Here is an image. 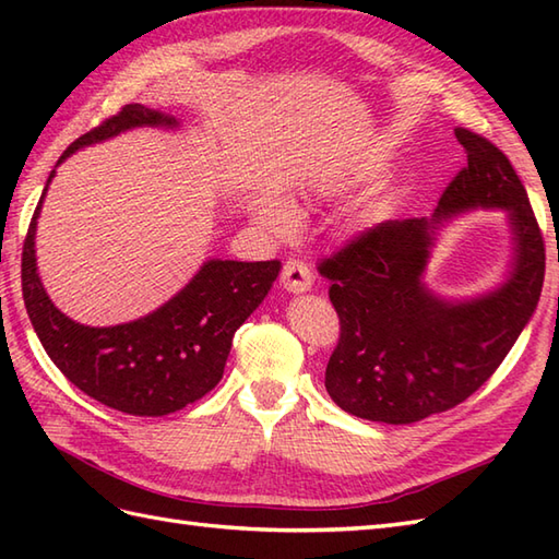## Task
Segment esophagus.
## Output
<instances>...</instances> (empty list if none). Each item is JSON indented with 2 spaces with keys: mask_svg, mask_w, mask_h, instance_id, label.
Wrapping results in <instances>:
<instances>
[{
  "mask_svg": "<svg viewBox=\"0 0 559 559\" xmlns=\"http://www.w3.org/2000/svg\"><path fill=\"white\" fill-rule=\"evenodd\" d=\"M281 286L286 288L293 295L307 293L312 288V271L310 266L305 264L300 259H290L283 264V273H281Z\"/></svg>",
  "mask_w": 559,
  "mask_h": 559,
  "instance_id": "obj_1",
  "label": "esophagus"
}]
</instances>
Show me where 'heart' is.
Wrapping results in <instances>:
<instances>
[{"label": "heart", "instance_id": "obj_1", "mask_svg": "<svg viewBox=\"0 0 559 559\" xmlns=\"http://www.w3.org/2000/svg\"><path fill=\"white\" fill-rule=\"evenodd\" d=\"M257 221L273 235H290L300 223V211L288 197L269 194L259 201Z\"/></svg>", "mask_w": 559, "mask_h": 559}]
</instances>
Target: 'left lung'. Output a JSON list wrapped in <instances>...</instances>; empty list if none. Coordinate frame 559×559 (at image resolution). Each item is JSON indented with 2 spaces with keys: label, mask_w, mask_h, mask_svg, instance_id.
I'll list each match as a JSON object with an SVG mask.
<instances>
[{
  "label": "left lung",
  "mask_w": 559,
  "mask_h": 559,
  "mask_svg": "<svg viewBox=\"0 0 559 559\" xmlns=\"http://www.w3.org/2000/svg\"><path fill=\"white\" fill-rule=\"evenodd\" d=\"M468 165L444 189L432 218L386 221L319 273L341 319L326 365V391L343 411L386 425L418 423L478 391L536 312L545 247L528 194L504 153L454 129ZM471 210H504L513 259L495 289L447 299L424 283L436 233Z\"/></svg>",
  "instance_id": "obj_1"
}]
</instances>
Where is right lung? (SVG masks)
<instances>
[{
  "instance_id": "add662e5",
  "label": "right lung",
  "mask_w": 559,
  "mask_h": 559,
  "mask_svg": "<svg viewBox=\"0 0 559 559\" xmlns=\"http://www.w3.org/2000/svg\"><path fill=\"white\" fill-rule=\"evenodd\" d=\"M136 127L177 129L175 115L127 105L120 115L79 136L62 158ZM55 177H47L23 242L21 286L31 324L45 353L83 394L108 408L158 418L194 403L216 386L235 331L264 302L281 261L209 259L182 290L146 317L115 326H86L57 310L38 276L35 230Z\"/></svg>"
}]
</instances>
